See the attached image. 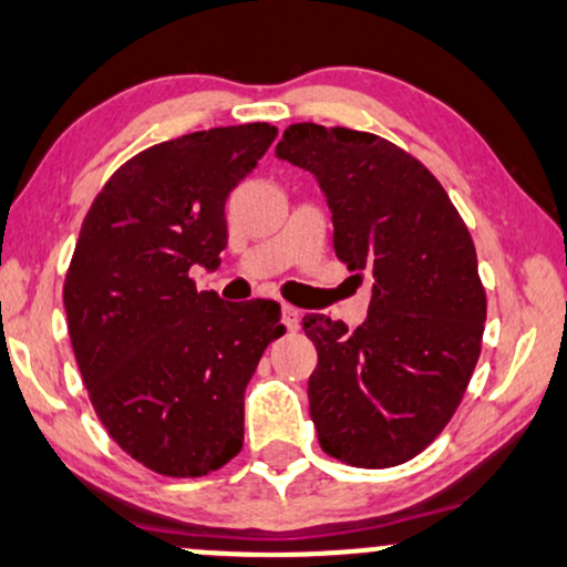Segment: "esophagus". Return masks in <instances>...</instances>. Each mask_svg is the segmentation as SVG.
Segmentation results:
<instances>
[{
    "label": "esophagus",
    "mask_w": 567,
    "mask_h": 567,
    "mask_svg": "<svg viewBox=\"0 0 567 567\" xmlns=\"http://www.w3.org/2000/svg\"><path fill=\"white\" fill-rule=\"evenodd\" d=\"M282 319H285V324H288L290 329H298V324H300V311H298L296 306L282 303Z\"/></svg>",
    "instance_id": "34e87169"
}]
</instances>
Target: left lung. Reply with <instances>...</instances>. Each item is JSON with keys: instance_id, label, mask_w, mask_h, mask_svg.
Listing matches in <instances>:
<instances>
[{"instance_id": "1", "label": "left lung", "mask_w": 567, "mask_h": 567, "mask_svg": "<svg viewBox=\"0 0 567 567\" xmlns=\"http://www.w3.org/2000/svg\"><path fill=\"white\" fill-rule=\"evenodd\" d=\"M277 156L317 175L337 259L374 290L353 332L303 317L319 444L355 468H392L442 434L476 369L486 292L474 240L442 183L382 135L300 123Z\"/></svg>"}]
</instances>
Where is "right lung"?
<instances>
[{
	"mask_svg": "<svg viewBox=\"0 0 567 567\" xmlns=\"http://www.w3.org/2000/svg\"><path fill=\"white\" fill-rule=\"evenodd\" d=\"M277 127L181 135L127 159L85 214L68 277V332L89 400L133 461L198 478L243 447V400L271 340L275 300L221 303L193 264L219 267L225 200Z\"/></svg>",
	"mask_w": 567,
	"mask_h": 567,
	"instance_id": "right-lung-1",
	"label": "right lung"
}]
</instances>
